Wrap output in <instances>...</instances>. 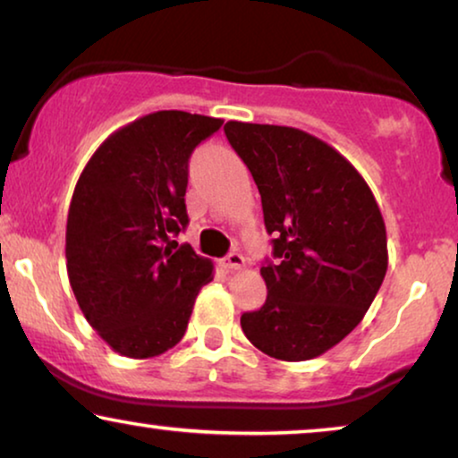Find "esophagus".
<instances>
[{"label": "esophagus", "mask_w": 458, "mask_h": 458, "mask_svg": "<svg viewBox=\"0 0 458 458\" xmlns=\"http://www.w3.org/2000/svg\"><path fill=\"white\" fill-rule=\"evenodd\" d=\"M222 266L225 267V270H241V267L245 266V258H242L239 251H233L222 259Z\"/></svg>", "instance_id": "obj_1"}]
</instances>
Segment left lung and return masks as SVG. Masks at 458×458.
<instances>
[{
	"label": "left lung",
	"instance_id": "8db88e82",
	"mask_svg": "<svg viewBox=\"0 0 458 458\" xmlns=\"http://www.w3.org/2000/svg\"><path fill=\"white\" fill-rule=\"evenodd\" d=\"M225 138L261 194L274 261L266 303L242 333L276 360L301 362L347 337L387 272L386 222L370 188L333 146L284 125L228 121Z\"/></svg>",
	"mask_w": 458,
	"mask_h": 458
}]
</instances>
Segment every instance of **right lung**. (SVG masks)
<instances>
[{"instance_id": "right-lung-1", "label": "right lung", "mask_w": 458, "mask_h": 458, "mask_svg": "<svg viewBox=\"0 0 458 458\" xmlns=\"http://www.w3.org/2000/svg\"><path fill=\"white\" fill-rule=\"evenodd\" d=\"M222 119L157 111L98 146L66 217V272L91 328L121 356L155 358L184 337L211 259L172 241L188 225L192 150Z\"/></svg>"}]
</instances>
